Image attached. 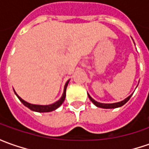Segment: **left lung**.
Instances as JSON below:
<instances>
[{"label": "left lung", "mask_w": 149, "mask_h": 149, "mask_svg": "<svg viewBox=\"0 0 149 149\" xmlns=\"http://www.w3.org/2000/svg\"><path fill=\"white\" fill-rule=\"evenodd\" d=\"M88 96H89V100H91V102H92L95 105L97 106V107L103 108V109H115V108H118V107H121V106H123V104H125L129 101V99L131 98L132 95H129L128 98H126V99L123 100V101H120V102H118V103H113V104H102V103H100V102L95 101L89 94H88Z\"/></svg>", "instance_id": "left-lung-1"}]
</instances>
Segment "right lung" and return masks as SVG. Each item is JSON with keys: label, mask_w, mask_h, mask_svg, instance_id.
<instances>
[{"label": "right lung", "mask_w": 149, "mask_h": 149, "mask_svg": "<svg viewBox=\"0 0 149 149\" xmlns=\"http://www.w3.org/2000/svg\"><path fill=\"white\" fill-rule=\"evenodd\" d=\"M69 81H70V80H68V81L66 82L65 85V88H64V93H63L62 97L60 98V100H59L58 101H56L55 103L52 104H49V105H37V104H30V103L26 102V101H25L24 100H22L15 92V94L16 95L17 97H18V99L20 100V102H21L24 105L26 106L27 108H29V109H30L31 110H32V111L39 112V113H46V112L54 111L56 109H58V108L63 104V102L65 101L66 95V88H67V85H68V84H69Z\"/></svg>", "instance_id": "right-lung-1"}]
</instances>
